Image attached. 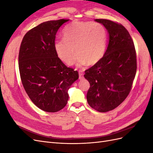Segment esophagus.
Returning a JSON list of instances; mask_svg holds the SVG:
<instances>
[{
	"mask_svg": "<svg viewBox=\"0 0 153 153\" xmlns=\"http://www.w3.org/2000/svg\"><path fill=\"white\" fill-rule=\"evenodd\" d=\"M84 78V73L79 72V79L82 80Z\"/></svg>",
	"mask_w": 153,
	"mask_h": 153,
	"instance_id": "1",
	"label": "esophagus"
}]
</instances>
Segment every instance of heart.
I'll return each mask as SVG.
<instances>
[{
  "label": "heart",
  "mask_w": 153,
  "mask_h": 153,
  "mask_svg": "<svg viewBox=\"0 0 153 153\" xmlns=\"http://www.w3.org/2000/svg\"><path fill=\"white\" fill-rule=\"evenodd\" d=\"M107 36L103 25L92 22H74L64 29L63 39L55 41L58 57L71 65L78 55L76 65H94L102 59L106 48Z\"/></svg>",
  "instance_id": "b5f03b06"
}]
</instances>
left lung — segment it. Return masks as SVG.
I'll return each instance as SVG.
<instances>
[{"instance_id": "1", "label": "left lung", "mask_w": 153, "mask_h": 153, "mask_svg": "<svg viewBox=\"0 0 153 153\" xmlns=\"http://www.w3.org/2000/svg\"><path fill=\"white\" fill-rule=\"evenodd\" d=\"M107 30V49L100 61L85 71L90 87L87 100L100 112L112 110L122 103L131 89L137 71L133 41L121 24L106 19H96Z\"/></svg>"}]
</instances>
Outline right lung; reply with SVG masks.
<instances>
[{
	"label": "right lung",
	"mask_w": 153,
	"mask_h": 153,
	"mask_svg": "<svg viewBox=\"0 0 153 153\" xmlns=\"http://www.w3.org/2000/svg\"><path fill=\"white\" fill-rule=\"evenodd\" d=\"M61 19L42 23L24 36L18 55L23 86L34 104L45 112L62 109L68 89L78 79V72L68 68L55 51V36L64 23Z\"/></svg>",
	"instance_id": "obj_1"
}]
</instances>
